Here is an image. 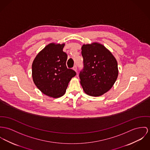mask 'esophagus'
<instances>
[{
  "instance_id": "obj_1",
  "label": "esophagus",
  "mask_w": 150,
  "mask_h": 150,
  "mask_svg": "<svg viewBox=\"0 0 150 150\" xmlns=\"http://www.w3.org/2000/svg\"><path fill=\"white\" fill-rule=\"evenodd\" d=\"M73 69H74V71H75L77 72V66H76V65L74 66V67H73Z\"/></svg>"
}]
</instances>
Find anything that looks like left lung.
I'll list each match as a JSON object with an SVG mask.
<instances>
[{
  "label": "left lung",
  "mask_w": 150,
  "mask_h": 150,
  "mask_svg": "<svg viewBox=\"0 0 150 150\" xmlns=\"http://www.w3.org/2000/svg\"><path fill=\"white\" fill-rule=\"evenodd\" d=\"M84 67L80 72L81 84L84 92L92 96L108 91L118 76L117 63L111 52L98 43L81 47Z\"/></svg>",
  "instance_id": "left-lung-1"
}]
</instances>
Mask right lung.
Listing matches in <instances>:
<instances>
[{"label":"right lung","instance_id":"add662e5","mask_svg":"<svg viewBox=\"0 0 150 150\" xmlns=\"http://www.w3.org/2000/svg\"><path fill=\"white\" fill-rule=\"evenodd\" d=\"M64 44L50 43L35 58L32 75L35 84L44 94L52 98L63 96L71 78L76 74L67 69V55L63 52Z\"/></svg>","mask_w":150,"mask_h":150}]
</instances>
